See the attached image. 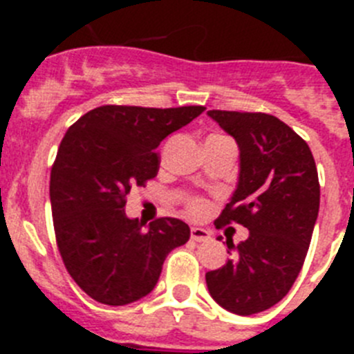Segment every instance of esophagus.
<instances>
[{"mask_svg": "<svg viewBox=\"0 0 354 354\" xmlns=\"http://www.w3.org/2000/svg\"><path fill=\"white\" fill-rule=\"evenodd\" d=\"M209 237H211V234H209L205 228H200V227H193L192 228V239L196 241V243L207 241Z\"/></svg>", "mask_w": 354, "mask_h": 354, "instance_id": "obj_1", "label": "esophagus"}]
</instances>
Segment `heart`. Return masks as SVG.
<instances>
[{"label":"heart","instance_id":"1","mask_svg":"<svg viewBox=\"0 0 354 354\" xmlns=\"http://www.w3.org/2000/svg\"><path fill=\"white\" fill-rule=\"evenodd\" d=\"M205 211H207V205H205L204 200L193 198L192 202H189V212H192V214L202 216Z\"/></svg>","mask_w":354,"mask_h":354}]
</instances>
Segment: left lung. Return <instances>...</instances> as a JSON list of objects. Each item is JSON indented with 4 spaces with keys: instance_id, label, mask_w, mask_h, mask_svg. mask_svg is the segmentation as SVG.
<instances>
[{
    "instance_id": "1",
    "label": "left lung",
    "mask_w": 354,
    "mask_h": 354,
    "mask_svg": "<svg viewBox=\"0 0 354 354\" xmlns=\"http://www.w3.org/2000/svg\"><path fill=\"white\" fill-rule=\"evenodd\" d=\"M239 147V180L216 228L239 223L246 241L227 239L232 259L205 273L212 299L225 310L252 315L277 305L296 282L319 212L314 156L301 136L268 113L211 109Z\"/></svg>"
}]
</instances>
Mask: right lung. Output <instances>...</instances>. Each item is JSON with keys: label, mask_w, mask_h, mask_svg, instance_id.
Segmentation results:
<instances>
[{"label": "right lung", "mask_w": 354, "mask_h": 354, "mask_svg": "<svg viewBox=\"0 0 354 354\" xmlns=\"http://www.w3.org/2000/svg\"><path fill=\"white\" fill-rule=\"evenodd\" d=\"M204 109L108 104L65 133L49 183L56 245L72 280L95 301L142 299L158 283L168 253L189 239V227L177 218L143 228L124 207L131 187L158 175L159 143Z\"/></svg>", "instance_id": "add662e5"}]
</instances>
